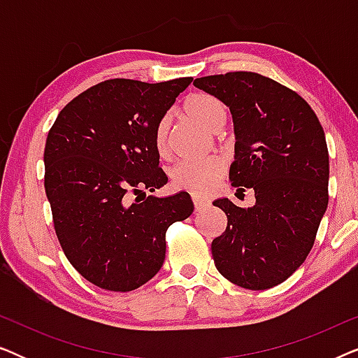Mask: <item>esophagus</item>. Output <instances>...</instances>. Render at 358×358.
Returning <instances> with one entry per match:
<instances>
[{"label": "esophagus", "mask_w": 358, "mask_h": 358, "mask_svg": "<svg viewBox=\"0 0 358 358\" xmlns=\"http://www.w3.org/2000/svg\"><path fill=\"white\" fill-rule=\"evenodd\" d=\"M192 202H194L195 212H200V210H203L205 207H207V200H203L200 197H192Z\"/></svg>", "instance_id": "1"}]
</instances>
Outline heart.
<instances>
[{
    "label": "heart",
    "instance_id": "obj_1",
    "mask_svg": "<svg viewBox=\"0 0 358 358\" xmlns=\"http://www.w3.org/2000/svg\"><path fill=\"white\" fill-rule=\"evenodd\" d=\"M182 112L189 119L202 124L208 130H218L224 120V109L217 97L207 92H194L182 102ZM156 155L166 158L169 155V120L161 117L153 129ZM224 161L218 156L199 161H182L171 169L173 187L192 195H207L217 187L224 174Z\"/></svg>",
    "mask_w": 358,
    "mask_h": 358
}]
</instances>
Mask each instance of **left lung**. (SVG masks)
Here are the masks:
<instances>
[{"mask_svg":"<svg viewBox=\"0 0 358 358\" xmlns=\"http://www.w3.org/2000/svg\"><path fill=\"white\" fill-rule=\"evenodd\" d=\"M194 85L233 114L236 159L229 182L254 190L243 208L215 200L228 218L212 243L215 267L234 285L267 290L305 262L329 202V153L315 110L290 87L252 71L197 78Z\"/></svg>","mask_w":358,"mask_h":358,"instance_id":"left-lung-1","label":"left lung"}]
</instances>
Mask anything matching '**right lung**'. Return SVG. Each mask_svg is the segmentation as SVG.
I'll list each match as a JSON object with an SVG mask.
<instances>
[{
    "mask_svg": "<svg viewBox=\"0 0 358 358\" xmlns=\"http://www.w3.org/2000/svg\"><path fill=\"white\" fill-rule=\"evenodd\" d=\"M190 83H97L68 102L48 131L43 184L53 228L71 266L102 290L131 292L151 280L164 262L168 228L192 213L187 192L145 194L168 182L155 124Z\"/></svg>",
    "mask_w": 358,
    "mask_h": 358,
    "instance_id": "add662e5",
    "label": "right lung"
}]
</instances>
